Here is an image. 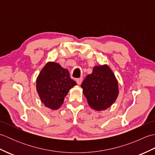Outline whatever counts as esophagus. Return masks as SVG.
Instances as JSON below:
<instances>
[{"label":"esophagus","instance_id":"34e87169","mask_svg":"<svg viewBox=\"0 0 155 155\" xmlns=\"http://www.w3.org/2000/svg\"><path fill=\"white\" fill-rule=\"evenodd\" d=\"M82 82H83V78H77V83L78 85H80L82 83Z\"/></svg>","mask_w":155,"mask_h":155}]
</instances>
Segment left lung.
<instances>
[{
    "mask_svg": "<svg viewBox=\"0 0 155 155\" xmlns=\"http://www.w3.org/2000/svg\"><path fill=\"white\" fill-rule=\"evenodd\" d=\"M88 105L101 111L110 107L118 95V84L115 75L107 64L95 66L81 84Z\"/></svg>",
    "mask_w": 155,
    "mask_h": 155,
    "instance_id": "left-lung-1",
    "label": "left lung"
}]
</instances>
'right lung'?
Returning a JSON list of instances; mask_svg holds the SVG:
<instances>
[{"mask_svg": "<svg viewBox=\"0 0 155 155\" xmlns=\"http://www.w3.org/2000/svg\"><path fill=\"white\" fill-rule=\"evenodd\" d=\"M67 69L58 63L48 62L36 81L37 91L46 107L57 110L63 104L69 90L77 85L71 79Z\"/></svg>", "mask_w": 155, "mask_h": 155, "instance_id": "add662e5", "label": "right lung"}]
</instances>
